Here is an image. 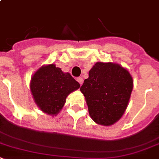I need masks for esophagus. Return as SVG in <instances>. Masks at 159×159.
I'll use <instances>...</instances> for the list:
<instances>
[{
  "label": "esophagus",
  "instance_id": "obj_1",
  "mask_svg": "<svg viewBox=\"0 0 159 159\" xmlns=\"http://www.w3.org/2000/svg\"><path fill=\"white\" fill-rule=\"evenodd\" d=\"M77 81H78L80 84L82 85L83 82H84V80H83L82 77H78V78H77Z\"/></svg>",
  "mask_w": 159,
  "mask_h": 159
}]
</instances>
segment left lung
I'll return each instance as SVG.
<instances>
[{
	"label": "left lung",
	"instance_id": "8db88e82",
	"mask_svg": "<svg viewBox=\"0 0 159 159\" xmlns=\"http://www.w3.org/2000/svg\"><path fill=\"white\" fill-rule=\"evenodd\" d=\"M133 88L132 77L122 66L97 62L89 70L80 91L95 123L111 126L125 112Z\"/></svg>",
	"mask_w": 159,
	"mask_h": 159
}]
</instances>
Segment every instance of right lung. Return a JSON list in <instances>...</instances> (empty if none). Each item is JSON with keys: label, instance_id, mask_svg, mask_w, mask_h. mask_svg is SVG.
Instances as JSON below:
<instances>
[{"label": "right lung", "instance_id": "obj_1", "mask_svg": "<svg viewBox=\"0 0 159 159\" xmlns=\"http://www.w3.org/2000/svg\"><path fill=\"white\" fill-rule=\"evenodd\" d=\"M80 85L70 75L54 64L43 66L31 77L30 89L35 104L44 113L56 115L61 111L67 96Z\"/></svg>", "mask_w": 159, "mask_h": 159}]
</instances>
